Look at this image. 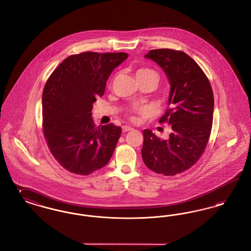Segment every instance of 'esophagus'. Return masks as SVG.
<instances>
[{
  "instance_id": "obj_1",
  "label": "esophagus",
  "mask_w": 251,
  "mask_h": 251,
  "mask_svg": "<svg viewBox=\"0 0 251 251\" xmlns=\"http://www.w3.org/2000/svg\"><path fill=\"white\" fill-rule=\"evenodd\" d=\"M131 130H132V128L129 127V126H123V127H122V131H123V132H127V131H131Z\"/></svg>"
}]
</instances>
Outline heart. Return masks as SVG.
I'll return each mask as SVG.
<instances>
[{"instance_id": "1", "label": "heart", "mask_w": 251, "mask_h": 251, "mask_svg": "<svg viewBox=\"0 0 251 251\" xmlns=\"http://www.w3.org/2000/svg\"><path fill=\"white\" fill-rule=\"evenodd\" d=\"M135 76H136V79H140V78H146V77H149V76H157L155 72H153L152 70H150V69H139L137 70L135 72ZM137 112L144 114L146 112V109L144 108H137L136 110Z\"/></svg>"}]
</instances>
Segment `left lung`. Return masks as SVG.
Instances as JSON below:
<instances>
[{"label":"left lung","mask_w":251,"mask_h":251,"mask_svg":"<svg viewBox=\"0 0 251 251\" xmlns=\"http://www.w3.org/2000/svg\"><path fill=\"white\" fill-rule=\"evenodd\" d=\"M145 58L155 62L170 84L168 108L159 122H167L171 132L167 139H160L151 130H144L142 158L156 173L174 176L193 167L207 146L213 124L214 94L201 67L183 51L151 50Z\"/></svg>","instance_id":"obj_1"}]
</instances>
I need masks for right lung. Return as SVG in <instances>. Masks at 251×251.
<instances>
[{
    "label": "right lung",
    "mask_w": 251,
    "mask_h": 251,
    "mask_svg": "<svg viewBox=\"0 0 251 251\" xmlns=\"http://www.w3.org/2000/svg\"><path fill=\"white\" fill-rule=\"evenodd\" d=\"M125 52L87 51L69 56L53 71L42 94L43 131L50 151L68 171L88 175L106 166L120 139L114 124L95 127L92 108L104 94Z\"/></svg>",
    "instance_id": "right-lung-1"
}]
</instances>
